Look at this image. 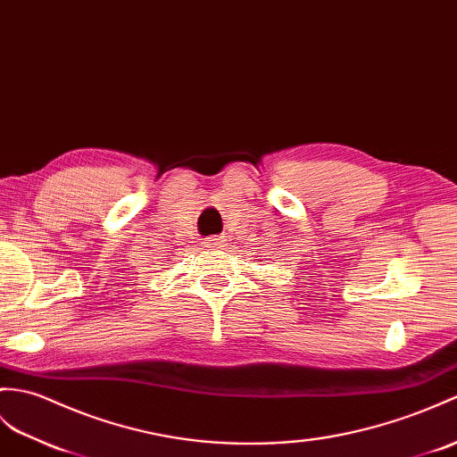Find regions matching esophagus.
I'll use <instances>...</instances> for the list:
<instances>
[{"instance_id":"obj_1","label":"esophagus","mask_w":457,"mask_h":457,"mask_svg":"<svg viewBox=\"0 0 457 457\" xmlns=\"http://www.w3.org/2000/svg\"><path fill=\"white\" fill-rule=\"evenodd\" d=\"M204 245L208 249H220L226 245V237L224 236H212V237H206L204 239Z\"/></svg>"}]
</instances>
